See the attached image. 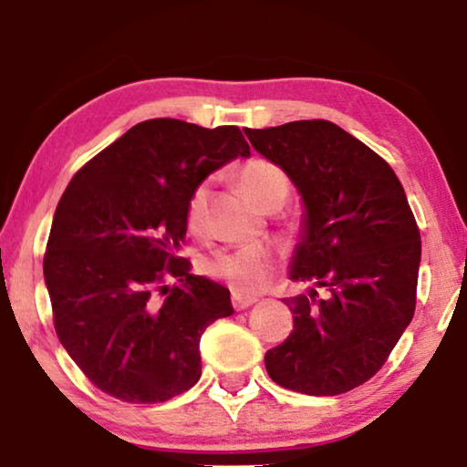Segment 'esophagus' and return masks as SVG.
I'll list each match as a JSON object with an SVG mask.
<instances>
[{"mask_svg":"<svg viewBox=\"0 0 467 467\" xmlns=\"http://www.w3.org/2000/svg\"><path fill=\"white\" fill-rule=\"evenodd\" d=\"M253 304H257V297H244V296H240V293H235V296H234V308L235 310H244Z\"/></svg>","mask_w":467,"mask_h":467,"instance_id":"1","label":"esophagus"}]
</instances>
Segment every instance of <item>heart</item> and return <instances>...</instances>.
<instances>
[{
	"mask_svg": "<svg viewBox=\"0 0 467 467\" xmlns=\"http://www.w3.org/2000/svg\"><path fill=\"white\" fill-rule=\"evenodd\" d=\"M240 187L261 208L274 202H283L289 195V181L285 171L265 159H251L240 170ZM208 203V184H197L187 202V223L197 227L203 219ZM274 254L267 248L251 246L238 251H221L208 261V270L214 276L225 278L238 293H259L270 280Z\"/></svg>",
	"mask_w": 467,
	"mask_h": 467,
	"instance_id": "b5f03b06",
	"label": "heart"
}]
</instances>
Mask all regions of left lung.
Here are the masks:
<instances>
[{
  "mask_svg": "<svg viewBox=\"0 0 467 467\" xmlns=\"http://www.w3.org/2000/svg\"><path fill=\"white\" fill-rule=\"evenodd\" d=\"M304 202L286 297L293 331L265 353L276 385L337 395L385 366L417 306L420 234L404 187L385 159L329 120L246 130Z\"/></svg>",
  "mask_w": 467,
  "mask_h": 467,
  "instance_id": "left-lung-1",
  "label": "left lung"
}]
</instances>
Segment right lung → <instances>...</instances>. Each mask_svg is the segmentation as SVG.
Instances as JSON below:
<instances>
[{
  "label": "right lung",
  "instance_id": "obj_1",
  "mask_svg": "<svg viewBox=\"0 0 467 467\" xmlns=\"http://www.w3.org/2000/svg\"><path fill=\"white\" fill-rule=\"evenodd\" d=\"M235 157H251L238 127L150 119L69 181L44 280L57 337L112 398L157 404L200 380L202 334L234 306L229 289L181 257L187 202Z\"/></svg>",
  "mask_w": 467,
  "mask_h": 467
}]
</instances>
